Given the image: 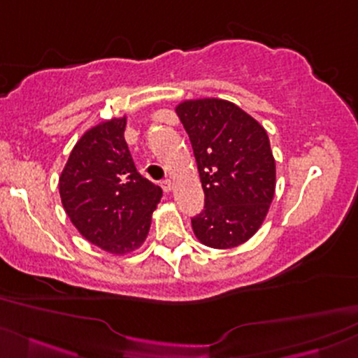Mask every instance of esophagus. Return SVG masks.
Returning a JSON list of instances; mask_svg holds the SVG:
<instances>
[{
    "label": "esophagus",
    "mask_w": 358,
    "mask_h": 358,
    "mask_svg": "<svg viewBox=\"0 0 358 358\" xmlns=\"http://www.w3.org/2000/svg\"><path fill=\"white\" fill-rule=\"evenodd\" d=\"M161 186H162V189H164L166 192H169L171 189H172V179H171V178L164 179V180H162V182H161Z\"/></svg>",
    "instance_id": "obj_1"
}]
</instances>
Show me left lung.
<instances>
[{"instance_id": "1", "label": "left lung", "mask_w": 358, "mask_h": 358, "mask_svg": "<svg viewBox=\"0 0 358 358\" xmlns=\"http://www.w3.org/2000/svg\"><path fill=\"white\" fill-rule=\"evenodd\" d=\"M176 113L191 139L204 189V210L192 217L202 244L231 249L249 241L275 192V161L266 129L239 106L206 98Z\"/></svg>"}]
</instances>
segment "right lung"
Segmentation results:
<instances>
[{"mask_svg":"<svg viewBox=\"0 0 358 358\" xmlns=\"http://www.w3.org/2000/svg\"><path fill=\"white\" fill-rule=\"evenodd\" d=\"M126 116L81 136L59 178L63 207L79 234L106 252L143 245L162 189L139 174L124 139Z\"/></svg>","mask_w":358,"mask_h":358,"instance_id":"add662e5","label":"right lung"}]
</instances>
